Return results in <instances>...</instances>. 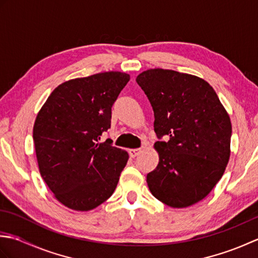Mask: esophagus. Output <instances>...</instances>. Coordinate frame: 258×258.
<instances>
[{
  "label": "esophagus",
  "instance_id": "1",
  "mask_svg": "<svg viewBox=\"0 0 258 258\" xmlns=\"http://www.w3.org/2000/svg\"><path fill=\"white\" fill-rule=\"evenodd\" d=\"M141 152H142V149H132V150L128 151V154H130L131 157L134 158V157L138 156Z\"/></svg>",
  "mask_w": 258,
  "mask_h": 258
}]
</instances>
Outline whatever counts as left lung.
I'll return each instance as SVG.
<instances>
[{"instance_id":"8db88e82","label":"left lung","mask_w":258,"mask_h":258,"mask_svg":"<svg viewBox=\"0 0 258 258\" xmlns=\"http://www.w3.org/2000/svg\"><path fill=\"white\" fill-rule=\"evenodd\" d=\"M136 82L154 111V144L160 162L147 174L151 193L174 208L210 194L231 154L232 124L206 81L172 70L141 73ZM164 141H162V138Z\"/></svg>"}]
</instances>
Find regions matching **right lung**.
I'll return each mask as SVG.
<instances>
[{
	"label": "right lung",
	"instance_id": "right-lung-1",
	"mask_svg": "<svg viewBox=\"0 0 258 258\" xmlns=\"http://www.w3.org/2000/svg\"><path fill=\"white\" fill-rule=\"evenodd\" d=\"M130 75L98 73L58 85L38 112L35 152L43 179L63 205L91 211L112 196L128 160L112 140V106Z\"/></svg>",
	"mask_w": 258,
	"mask_h": 258
}]
</instances>
